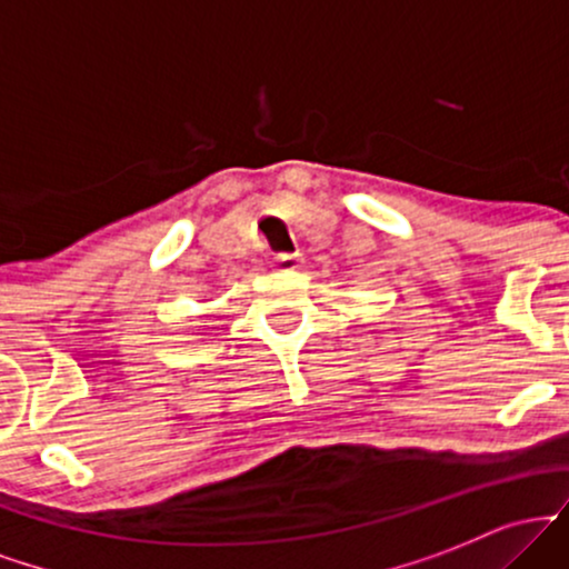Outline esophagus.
I'll use <instances>...</instances> for the list:
<instances>
[{
	"label": "esophagus",
	"mask_w": 569,
	"mask_h": 569,
	"mask_svg": "<svg viewBox=\"0 0 569 569\" xmlns=\"http://www.w3.org/2000/svg\"><path fill=\"white\" fill-rule=\"evenodd\" d=\"M272 264H276V270H283V272L297 270L299 257H297V253H278V257L272 259Z\"/></svg>",
	"instance_id": "obj_1"
}]
</instances>
